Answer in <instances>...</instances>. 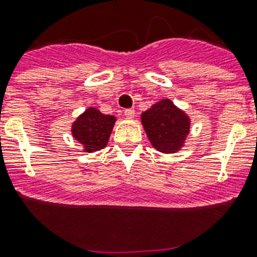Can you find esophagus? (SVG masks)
<instances>
[{
    "label": "esophagus",
    "instance_id": "esophagus-1",
    "mask_svg": "<svg viewBox=\"0 0 257 257\" xmlns=\"http://www.w3.org/2000/svg\"><path fill=\"white\" fill-rule=\"evenodd\" d=\"M124 115H126L127 118H134L135 117V109L134 108L126 109V110H124Z\"/></svg>",
    "mask_w": 257,
    "mask_h": 257
}]
</instances>
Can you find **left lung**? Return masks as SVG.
<instances>
[{"mask_svg":"<svg viewBox=\"0 0 257 257\" xmlns=\"http://www.w3.org/2000/svg\"><path fill=\"white\" fill-rule=\"evenodd\" d=\"M142 124L152 147L165 154L184 148L190 133V119L185 110L170 99H162L142 113Z\"/></svg>","mask_w":257,"mask_h":257,"instance_id":"left-lung-1","label":"left lung"}]
</instances>
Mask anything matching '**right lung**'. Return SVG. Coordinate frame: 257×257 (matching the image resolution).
<instances>
[{
  "label": "right lung",
  "mask_w": 257,
  "mask_h": 257,
  "mask_svg": "<svg viewBox=\"0 0 257 257\" xmlns=\"http://www.w3.org/2000/svg\"><path fill=\"white\" fill-rule=\"evenodd\" d=\"M117 117L103 114L95 106H88L78 115L70 126L74 140L82 145L83 153H94L105 148Z\"/></svg>",
  "instance_id": "1"
}]
</instances>
